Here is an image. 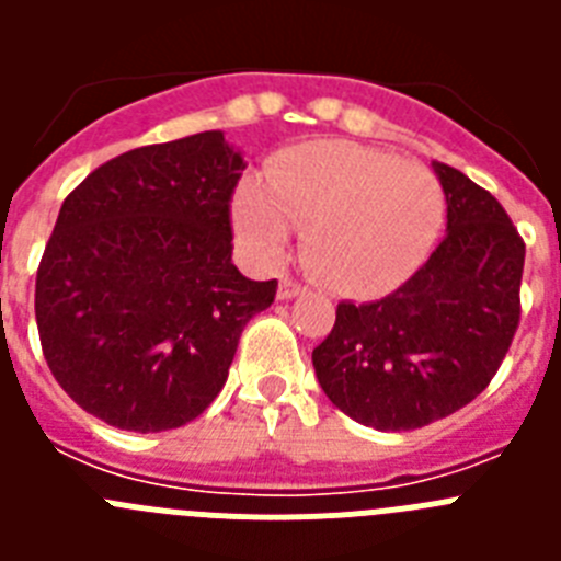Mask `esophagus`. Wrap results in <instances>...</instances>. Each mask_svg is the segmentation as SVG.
<instances>
[{
  "label": "esophagus",
  "instance_id": "1",
  "mask_svg": "<svg viewBox=\"0 0 561 561\" xmlns=\"http://www.w3.org/2000/svg\"><path fill=\"white\" fill-rule=\"evenodd\" d=\"M300 291H304V286L297 284V280H291V277H284V280H280V289H277V297H280V300H291V297H297Z\"/></svg>",
  "mask_w": 561,
  "mask_h": 561
}]
</instances>
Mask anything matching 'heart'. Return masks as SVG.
<instances>
[{"mask_svg": "<svg viewBox=\"0 0 561 561\" xmlns=\"http://www.w3.org/2000/svg\"><path fill=\"white\" fill-rule=\"evenodd\" d=\"M444 187L427 165L379 148L323 140L291 148L238 187L232 227L257 264L286 255L295 227L320 280L345 295H381L408 280L433 250Z\"/></svg>", "mask_w": 561, "mask_h": 561, "instance_id": "b5f03b06", "label": "heart"}]
</instances>
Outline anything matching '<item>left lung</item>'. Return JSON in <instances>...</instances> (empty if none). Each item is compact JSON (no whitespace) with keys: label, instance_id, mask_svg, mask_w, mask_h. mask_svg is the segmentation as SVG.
Here are the masks:
<instances>
[{"label":"left lung","instance_id":"obj_1","mask_svg":"<svg viewBox=\"0 0 561 561\" xmlns=\"http://www.w3.org/2000/svg\"><path fill=\"white\" fill-rule=\"evenodd\" d=\"M447 236L410 280L374 304H340L311 354L345 415L381 430L427 427L489 388L519 325L525 241L492 193L435 162Z\"/></svg>","mask_w":561,"mask_h":561}]
</instances>
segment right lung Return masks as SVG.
Segmentation results:
<instances>
[{
    "mask_svg": "<svg viewBox=\"0 0 561 561\" xmlns=\"http://www.w3.org/2000/svg\"><path fill=\"white\" fill-rule=\"evenodd\" d=\"M247 162L221 131L121 153L64 199L36 275L44 359L78 408L131 433L176 430L225 388L277 280L232 264Z\"/></svg>",
    "mask_w": 561,
    "mask_h": 561,
    "instance_id": "1",
    "label": "right lung"
}]
</instances>
